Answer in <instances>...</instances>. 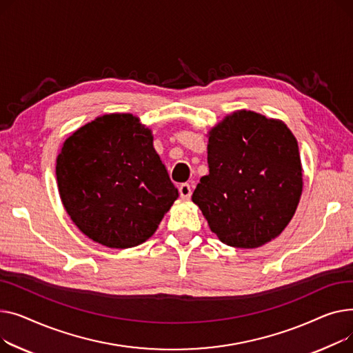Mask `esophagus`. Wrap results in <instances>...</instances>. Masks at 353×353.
<instances>
[{
	"label": "esophagus",
	"instance_id": "obj_1",
	"mask_svg": "<svg viewBox=\"0 0 353 353\" xmlns=\"http://www.w3.org/2000/svg\"><path fill=\"white\" fill-rule=\"evenodd\" d=\"M191 194H192V191H191V185L190 183H181V186H179V195H181V198H183V199H190L191 198Z\"/></svg>",
	"mask_w": 353,
	"mask_h": 353
}]
</instances>
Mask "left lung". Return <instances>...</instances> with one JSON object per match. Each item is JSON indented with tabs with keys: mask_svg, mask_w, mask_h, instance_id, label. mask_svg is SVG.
<instances>
[{
	"mask_svg": "<svg viewBox=\"0 0 353 353\" xmlns=\"http://www.w3.org/2000/svg\"><path fill=\"white\" fill-rule=\"evenodd\" d=\"M210 174L192 201L221 242L252 250L291 222L302 195L298 141L279 119L239 110L208 132Z\"/></svg>",
	"mask_w": 353,
	"mask_h": 353,
	"instance_id": "left-lung-1",
	"label": "left lung"
}]
</instances>
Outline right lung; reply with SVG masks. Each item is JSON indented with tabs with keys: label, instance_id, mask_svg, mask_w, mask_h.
<instances>
[{
	"label": "right lung",
	"instance_id": "right-lung-1",
	"mask_svg": "<svg viewBox=\"0 0 353 353\" xmlns=\"http://www.w3.org/2000/svg\"><path fill=\"white\" fill-rule=\"evenodd\" d=\"M62 205L78 230L125 250L150 239L178 198L154 148L152 131L132 114H105L74 131L57 157Z\"/></svg>",
	"mask_w": 353,
	"mask_h": 353
}]
</instances>
